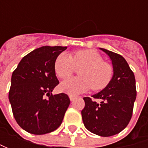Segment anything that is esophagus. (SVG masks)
<instances>
[{
	"label": "esophagus",
	"mask_w": 148,
	"mask_h": 148,
	"mask_svg": "<svg viewBox=\"0 0 148 148\" xmlns=\"http://www.w3.org/2000/svg\"><path fill=\"white\" fill-rule=\"evenodd\" d=\"M69 98H70V100H71V101H74L77 97H76V96H73V95H69Z\"/></svg>",
	"instance_id": "obj_1"
}]
</instances>
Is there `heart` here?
I'll return each mask as SVG.
<instances>
[{"instance_id":"b5f03b06","label":"heart","mask_w":148,"mask_h":148,"mask_svg":"<svg viewBox=\"0 0 148 148\" xmlns=\"http://www.w3.org/2000/svg\"><path fill=\"white\" fill-rule=\"evenodd\" d=\"M75 67H82L78 72L81 77L67 79L60 85L62 91L72 95L84 93L91 87L94 90L105 88L114 74L112 66L104 62L96 51L90 49L77 51L71 56L62 53L54 63L55 72L61 79L68 78Z\"/></svg>"}]
</instances>
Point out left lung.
<instances>
[{
  "mask_svg": "<svg viewBox=\"0 0 148 148\" xmlns=\"http://www.w3.org/2000/svg\"><path fill=\"white\" fill-rule=\"evenodd\" d=\"M107 54L113 65L114 74L110 82L101 91L83 98L85 107L82 110L85 127L90 132L110 137L120 133L131 119L136 96V82L134 72L121 55L99 49Z\"/></svg>",
  "mask_w": 148,
  "mask_h": 148,
  "instance_id": "obj_1",
  "label": "left lung"
}]
</instances>
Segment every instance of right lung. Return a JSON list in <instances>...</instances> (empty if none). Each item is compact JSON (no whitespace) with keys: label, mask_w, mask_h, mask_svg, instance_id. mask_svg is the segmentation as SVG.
Wrapping results in <instances>:
<instances>
[{"label":"right lung","mask_w":148,"mask_h":148,"mask_svg":"<svg viewBox=\"0 0 148 148\" xmlns=\"http://www.w3.org/2000/svg\"><path fill=\"white\" fill-rule=\"evenodd\" d=\"M62 46H43L25 56L11 77L9 100L17 123L32 134L51 133L61 125L70 99L64 93L52 95L59 82L54 63Z\"/></svg>","instance_id":"add662e5"}]
</instances>
